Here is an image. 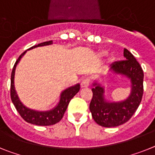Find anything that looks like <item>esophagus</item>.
I'll return each instance as SVG.
<instances>
[{"mask_svg":"<svg viewBox=\"0 0 155 155\" xmlns=\"http://www.w3.org/2000/svg\"><path fill=\"white\" fill-rule=\"evenodd\" d=\"M89 84H90V79L89 78H85V79L82 80L81 87L82 88H85V87H89Z\"/></svg>","mask_w":155,"mask_h":155,"instance_id":"1","label":"esophagus"}]
</instances>
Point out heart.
Wrapping results in <instances>:
<instances>
[{"mask_svg": "<svg viewBox=\"0 0 155 155\" xmlns=\"http://www.w3.org/2000/svg\"><path fill=\"white\" fill-rule=\"evenodd\" d=\"M107 54V51H105V50H101V51H100L97 53L98 57H100V58L105 57ZM111 61H113V58H111Z\"/></svg>", "mask_w": 155, "mask_h": 155, "instance_id": "heart-1", "label": "heart"}]
</instances>
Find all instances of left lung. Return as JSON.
Masks as SVG:
<instances>
[{
	"label": "left lung",
	"mask_w": 155,
	"mask_h": 155,
	"mask_svg": "<svg viewBox=\"0 0 155 155\" xmlns=\"http://www.w3.org/2000/svg\"><path fill=\"white\" fill-rule=\"evenodd\" d=\"M125 60L115 61L109 70L115 75L130 80V95L121 101H108L104 97V87L97 81L93 83V98L90 111L94 120L103 127H116L130 119L139 107L143 93V72L134 55L124 48Z\"/></svg>",
	"instance_id": "8db88e82"
}]
</instances>
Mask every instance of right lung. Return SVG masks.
Returning <instances> with one entry per match:
<instances>
[{
	"label": "right lung",
	"mask_w": 155,
	"mask_h": 155,
	"mask_svg": "<svg viewBox=\"0 0 155 155\" xmlns=\"http://www.w3.org/2000/svg\"><path fill=\"white\" fill-rule=\"evenodd\" d=\"M52 44H53L52 40L40 43L38 45H35L30 48L27 51L38 48V47L51 45ZM25 53H26V51L23 52L20 55L18 60L16 61L15 64L13 67L12 72V76H11V98H12V103L14 104L16 110L18 111V112L19 113V115H21V118H23L25 122L31 123V124L42 126H51V125L56 124L57 122H58L62 118L71 99L79 91L80 85H79V83H77L76 85L72 86V87L64 90L60 94L58 103L52 109L48 110V111H37V110L29 108V107L24 105L23 103L20 101L18 94L15 91V75L16 67H17V64H18L22 56Z\"/></svg>",
	"instance_id": "obj_1"
}]
</instances>
